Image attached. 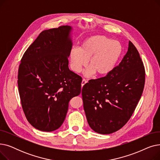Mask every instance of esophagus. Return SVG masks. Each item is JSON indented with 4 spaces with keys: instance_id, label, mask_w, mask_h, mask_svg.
<instances>
[{
    "instance_id": "obj_1",
    "label": "esophagus",
    "mask_w": 160,
    "mask_h": 160,
    "mask_svg": "<svg viewBox=\"0 0 160 160\" xmlns=\"http://www.w3.org/2000/svg\"><path fill=\"white\" fill-rule=\"evenodd\" d=\"M88 82V81L87 80H86L85 79H83L82 80V83H81V84H82V87H83V86H84L86 83Z\"/></svg>"
}]
</instances>
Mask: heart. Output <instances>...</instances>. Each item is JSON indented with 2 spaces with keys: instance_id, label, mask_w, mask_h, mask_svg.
Returning a JSON list of instances; mask_svg holds the SVG:
<instances>
[{
  "instance_id": "heart-1",
  "label": "heart",
  "mask_w": 160,
  "mask_h": 160,
  "mask_svg": "<svg viewBox=\"0 0 160 160\" xmlns=\"http://www.w3.org/2000/svg\"><path fill=\"white\" fill-rule=\"evenodd\" d=\"M122 53L119 42L104 36H91L82 42L79 49L73 47L69 52L72 70L80 72L88 64L89 67L84 75L91 77L95 73L104 76L110 72L118 62Z\"/></svg>"
}]
</instances>
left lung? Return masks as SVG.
I'll return each mask as SVG.
<instances>
[{
    "instance_id": "obj_1",
    "label": "left lung",
    "mask_w": 160,
    "mask_h": 160,
    "mask_svg": "<svg viewBox=\"0 0 160 160\" xmlns=\"http://www.w3.org/2000/svg\"><path fill=\"white\" fill-rule=\"evenodd\" d=\"M145 71L139 52L129 41L128 51L106 77L91 80L82 90L83 109L91 129L110 134L126 124L142 93Z\"/></svg>"
}]
</instances>
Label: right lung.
Returning a JSON list of instances; mask_svg holds the SVG:
<instances>
[{
	"instance_id": "right-lung-1",
	"label": "right lung",
	"mask_w": 160,
	"mask_h": 160,
	"mask_svg": "<svg viewBox=\"0 0 160 160\" xmlns=\"http://www.w3.org/2000/svg\"><path fill=\"white\" fill-rule=\"evenodd\" d=\"M71 26L43 30L24 52L18 72L22 110L35 128L52 132L63 124L70 100L80 94V77L69 69Z\"/></svg>"
}]
</instances>
